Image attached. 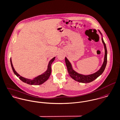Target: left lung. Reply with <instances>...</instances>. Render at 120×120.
Returning a JSON list of instances; mask_svg holds the SVG:
<instances>
[{"mask_svg": "<svg viewBox=\"0 0 120 120\" xmlns=\"http://www.w3.org/2000/svg\"><path fill=\"white\" fill-rule=\"evenodd\" d=\"M101 34V32L99 30ZM102 42L104 45V49H105V56H104V59L103 63L100 68V69L97 71V72L90 75H81L80 74L77 73V72L74 71L72 69V66L69 61L68 60V59L65 57V61L66 63V65L67 68V70L68 73L72 77V78L75 80V81H76L80 82L82 83H89L90 82H91L95 80L98 76H99L104 71L106 64L107 63V50L106 46L105 45V43H104L103 38H101Z\"/></svg>", "mask_w": 120, "mask_h": 120, "instance_id": "obj_1", "label": "left lung"}]
</instances>
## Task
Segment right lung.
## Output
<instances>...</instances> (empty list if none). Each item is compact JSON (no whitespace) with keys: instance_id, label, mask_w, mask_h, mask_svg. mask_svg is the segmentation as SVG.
I'll return each instance as SVG.
<instances>
[{"instance_id":"obj_1","label":"right lung","mask_w":120,"mask_h":120,"mask_svg":"<svg viewBox=\"0 0 120 120\" xmlns=\"http://www.w3.org/2000/svg\"><path fill=\"white\" fill-rule=\"evenodd\" d=\"M55 59V57H53L49 62L48 64V68L47 71L45 72L44 73L38 75V76L35 77L34 79L33 80H30V79H28L27 78H24L21 76H20L17 72L15 71V70H14L13 67V65L12 64V62H11V58L10 59V62H11V68L13 70V71L14 72V73L18 76L19 77V78L23 82H24L25 83H26L28 84H30V85H40L43 84L44 82H45L46 81H47L48 79V78H49L51 72V65L52 63V62L54 61Z\"/></svg>"}]
</instances>
